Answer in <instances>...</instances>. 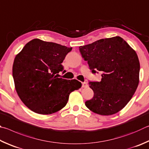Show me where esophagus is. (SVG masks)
<instances>
[{
  "mask_svg": "<svg viewBox=\"0 0 149 149\" xmlns=\"http://www.w3.org/2000/svg\"><path fill=\"white\" fill-rule=\"evenodd\" d=\"M87 86H88L87 82H82V88H86V87H87Z\"/></svg>",
  "mask_w": 149,
  "mask_h": 149,
  "instance_id": "34e87169",
  "label": "esophagus"
}]
</instances>
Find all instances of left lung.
<instances>
[{
    "instance_id": "obj_1",
    "label": "left lung",
    "mask_w": 149,
    "mask_h": 149,
    "mask_svg": "<svg viewBox=\"0 0 149 149\" xmlns=\"http://www.w3.org/2000/svg\"><path fill=\"white\" fill-rule=\"evenodd\" d=\"M92 73L101 72L100 82H89L94 93L85 105L101 115H112L131 100L139 84L140 64L136 52L120 36L103 38L79 47Z\"/></svg>"
}]
</instances>
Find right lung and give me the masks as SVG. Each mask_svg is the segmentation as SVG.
I'll list each match as a JSON object with an SVG mask.
<instances>
[{"instance_id": "right-lung-1", "label": "right lung", "mask_w": 149, "mask_h": 149, "mask_svg": "<svg viewBox=\"0 0 149 149\" xmlns=\"http://www.w3.org/2000/svg\"><path fill=\"white\" fill-rule=\"evenodd\" d=\"M72 48L33 39L15 56L12 67L15 90L21 100L36 113L50 114L67 105L69 94L81 88L77 80H67L61 65Z\"/></svg>"}]
</instances>
